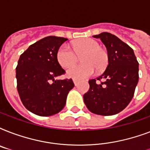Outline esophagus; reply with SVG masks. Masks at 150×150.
<instances>
[{
    "mask_svg": "<svg viewBox=\"0 0 150 150\" xmlns=\"http://www.w3.org/2000/svg\"><path fill=\"white\" fill-rule=\"evenodd\" d=\"M73 82H74L75 86H78V85H79V81H78V80L73 79Z\"/></svg>",
    "mask_w": 150,
    "mask_h": 150,
    "instance_id": "1",
    "label": "esophagus"
}]
</instances>
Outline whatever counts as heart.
Returning <instances> with one entry per match:
<instances>
[{
	"instance_id": "1",
	"label": "heart",
	"mask_w": 150,
	"mask_h": 150,
	"mask_svg": "<svg viewBox=\"0 0 150 150\" xmlns=\"http://www.w3.org/2000/svg\"><path fill=\"white\" fill-rule=\"evenodd\" d=\"M73 50L68 46H61L57 52V59L61 67L69 68L77 61V55L81 57L83 64L71 67L67 71L68 76L82 80L91 76L95 71H102L108 64L107 52L100 48V43L93 39H83L75 41L71 44Z\"/></svg>"
}]
</instances>
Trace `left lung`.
I'll use <instances>...</instances> for the list:
<instances>
[{
  "label": "left lung",
  "mask_w": 150,
  "mask_h": 150,
  "mask_svg": "<svg viewBox=\"0 0 150 150\" xmlns=\"http://www.w3.org/2000/svg\"><path fill=\"white\" fill-rule=\"evenodd\" d=\"M107 48L108 65L96 80L89 81V89L84 94L86 107L93 114L108 116L118 114L131 102L139 82V63L132 48L109 33L93 36Z\"/></svg>",
  "instance_id": "left-lung-1"
}]
</instances>
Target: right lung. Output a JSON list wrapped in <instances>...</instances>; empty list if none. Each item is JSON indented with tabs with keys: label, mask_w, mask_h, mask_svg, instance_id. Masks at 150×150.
<instances>
[{
	"label": "right lung",
	"mask_w": 150,
	"mask_h": 150,
	"mask_svg": "<svg viewBox=\"0 0 150 150\" xmlns=\"http://www.w3.org/2000/svg\"><path fill=\"white\" fill-rule=\"evenodd\" d=\"M68 39L50 36L29 46L16 68L17 89L25 108L39 116H51L63 109L74 87L72 79H57L65 73L57 52Z\"/></svg>",
	"instance_id": "obj_1"
}]
</instances>
